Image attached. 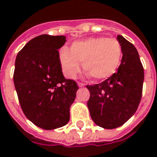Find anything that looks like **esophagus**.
Here are the masks:
<instances>
[{
    "label": "esophagus",
    "mask_w": 157,
    "mask_h": 157,
    "mask_svg": "<svg viewBox=\"0 0 157 157\" xmlns=\"http://www.w3.org/2000/svg\"><path fill=\"white\" fill-rule=\"evenodd\" d=\"M78 87H84V86H85V85H84L83 83H80V82H78Z\"/></svg>",
    "instance_id": "esophagus-1"
}]
</instances>
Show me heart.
<instances>
[{"instance_id": "b5f03b06", "label": "heart", "mask_w": 157, "mask_h": 157, "mask_svg": "<svg viewBox=\"0 0 157 157\" xmlns=\"http://www.w3.org/2000/svg\"><path fill=\"white\" fill-rule=\"evenodd\" d=\"M122 48L115 38L105 36L90 37L77 41L70 49L62 48L60 62L63 73L68 78H74L80 71V63L89 75L97 80H105L116 72L121 64Z\"/></svg>"}]
</instances>
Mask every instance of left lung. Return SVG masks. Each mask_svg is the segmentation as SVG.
<instances>
[{"label":"left lung","instance_id":"8db88e82","mask_svg":"<svg viewBox=\"0 0 157 157\" xmlns=\"http://www.w3.org/2000/svg\"><path fill=\"white\" fill-rule=\"evenodd\" d=\"M117 40L123 54L117 72L101 84L86 85L90 93L87 101L90 117L104 129L125 124L138 109L142 97L144 73L138 50L122 36L118 35Z\"/></svg>","mask_w":157,"mask_h":157}]
</instances>
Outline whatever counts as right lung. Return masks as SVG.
<instances>
[{
	"label": "right lung",
	"instance_id": "add662e5",
	"mask_svg": "<svg viewBox=\"0 0 157 157\" xmlns=\"http://www.w3.org/2000/svg\"><path fill=\"white\" fill-rule=\"evenodd\" d=\"M65 36L44 34L29 41L15 60L13 83L26 118L44 130L67 125L70 107L78 90L75 81L65 78L59 52Z\"/></svg>",
	"mask_w": 157,
	"mask_h": 157
}]
</instances>
